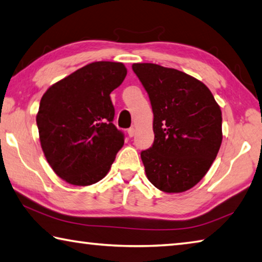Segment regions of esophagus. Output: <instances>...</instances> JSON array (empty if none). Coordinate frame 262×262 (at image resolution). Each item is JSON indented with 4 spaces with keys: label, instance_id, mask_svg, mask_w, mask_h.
<instances>
[{
    "label": "esophagus",
    "instance_id": "1",
    "mask_svg": "<svg viewBox=\"0 0 262 262\" xmlns=\"http://www.w3.org/2000/svg\"><path fill=\"white\" fill-rule=\"evenodd\" d=\"M127 133H128V135H129V137H133L135 135V128L134 127H130L129 129L127 130Z\"/></svg>",
    "mask_w": 262,
    "mask_h": 262
}]
</instances>
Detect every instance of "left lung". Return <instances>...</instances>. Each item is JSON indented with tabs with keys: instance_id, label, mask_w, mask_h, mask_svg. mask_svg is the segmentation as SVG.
<instances>
[{
	"instance_id": "8db88e82",
	"label": "left lung",
	"mask_w": 262,
	"mask_h": 262,
	"mask_svg": "<svg viewBox=\"0 0 262 262\" xmlns=\"http://www.w3.org/2000/svg\"><path fill=\"white\" fill-rule=\"evenodd\" d=\"M154 112L155 140L141 152L155 187L181 193L209 170L222 143V112L205 84L177 69L134 63Z\"/></svg>"
}]
</instances>
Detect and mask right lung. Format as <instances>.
Wrapping results in <instances>:
<instances>
[{"instance_id": "add662e5", "label": "right lung", "mask_w": 262, "mask_h": 262, "mask_svg": "<svg viewBox=\"0 0 262 262\" xmlns=\"http://www.w3.org/2000/svg\"><path fill=\"white\" fill-rule=\"evenodd\" d=\"M126 75L120 62H92L43 94L37 114L40 144L53 171L68 184L98 183L122 148L125 136L113 125L110 94Z\"/></svg>"}]
</instances>
